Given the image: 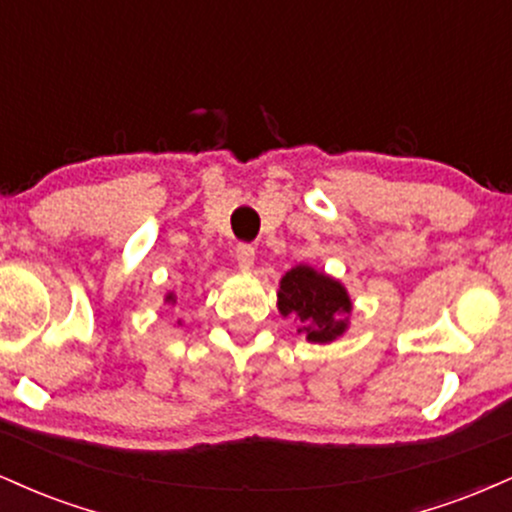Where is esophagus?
I'll return each mask as SVG.
<instances>
[{
    "instance_id": "obj_1",
    "label": "esophagus",
    "mask_w": 512,
    "mask_h": 512,
    "mask_svg": "<svg viewBox=\"0 0 512 512\" xmlns=\"http://www.w3.org/2000/svg\"><path fill=\"white\" fill-rule=\"evenodd\" d=\"M236 260L243 272H252V267H255V248L248 243H240L236 248Z\"/></svg>"
}]
</instances>
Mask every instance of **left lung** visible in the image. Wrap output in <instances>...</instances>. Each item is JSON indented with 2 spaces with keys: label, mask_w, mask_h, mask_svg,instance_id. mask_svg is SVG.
I'll use <instances>...</instances> for the list:
<instances>
[{
  "label": "left lung",
  "mask_w": 512,
  "mask_h": 512,
  "mask_svg": "<svg viewBox=\"0 0 512 512\" xmlns=\"http://www.w3.org/2000/svg\"><path fill=\"white\" fill-rule=\"evenodd\" d=\"M276 308L284 317L296 315L301 320L298 332L308 342L330 344L349 327L351 298L337 279L298 264L281 276Z\"/></svg>",
  "instance_id": "obj_1"
}]
</instances>
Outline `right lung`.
<instances>
[{
    "mask_svg": "<svg viewBox=\"0 0 512 512\" xmlns=\"http://www.w3.org/2000/svg\"><path fill=\"white\" fill-rule=\"evenodd\" d=\"M166 303H175V293H168V296H166Z\"/></svg>",
    "mask_w": 512,
    "mask_h": 512,
    "instance_id": "obj_1",
    "label": "right lung"
}]
</instances>
